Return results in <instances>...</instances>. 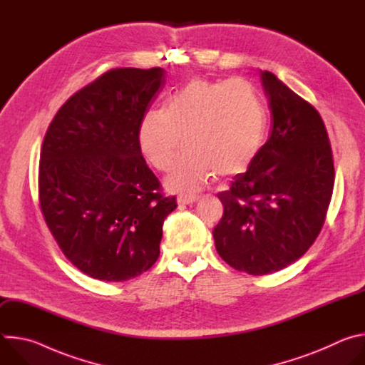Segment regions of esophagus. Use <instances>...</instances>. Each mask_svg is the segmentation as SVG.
Wrapping results in <instances>:
<instances>
[{
	"mask_svg": "<svg viewBox=\"0 0 365 365\" xmlns=\"http://www.w3.org/2000/svg\"><path fill=\"white\" fill-rule=\"evenodd\" d=\"M197 195H187V193H183L178 197V202L179 203H185V205H189V203H193L197 200Z\"/></svg>",
	"mask_w": 365,
	"mask_h": 365,
	"instance_id": "34e87169",
	"label": "esophagus"
}]
</instances>
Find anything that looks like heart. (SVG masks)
<instances>
[{"label": "heart", "mask_w": 365, "mask_h": 365, "mask_svg": "<svg viewBox=\"0 0 365 365\" xmlns=\"http://www.w3.org/2000/svg\"><path fill=\"white\" fill-rule=\"evenodd\" d=\"M266 115L255 89L244 79H193L166 103L148 111L138 127L144 158L169 172L179 153L187 151L168 178L175 190L200 187L207 179L245 172L262 150Z\"/></svg>", "instance_id": "obj_1"}]
</instances>
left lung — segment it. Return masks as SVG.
<instances>
[{"instance_id":"1","label":"left lung","mask_w":365,"mask_h":365,"mask_svg":"<svg viewBox=\"0 0 365 365\" xmlns=\"http://www.w3.org/2000/svg\"><path fill=\"white\" fill-rule=\"evenodd\" d=\"M262 81L272 110L270 137L248 170L218 193L224 215L214 228L224 262L252 276L279 272L310 248L335 182L321 114L272 72H262Z\"/></svg>"}]
</instances>
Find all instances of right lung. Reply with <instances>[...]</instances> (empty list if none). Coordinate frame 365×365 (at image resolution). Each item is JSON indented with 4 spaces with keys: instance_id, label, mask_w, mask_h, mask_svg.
<instances>
[{
    "instance_id": "1",
    "label": "right lung",
    "mask_w": 365,
    "mask_h": 365,
    "mask_svg": "<svg viewBox=\"0 0 365 365\" xmlns=\"http://www.w3.org/2000/svg\"><path fill=\"white\" fill-rule=\"evenodd\" d=\"M165 76L162 68L111 69L75 92L46 131L40 210L63 255L89 277L130 280L159 258L178 203L147 166L138 127Z\"/></svg>"
}]
</instances>
